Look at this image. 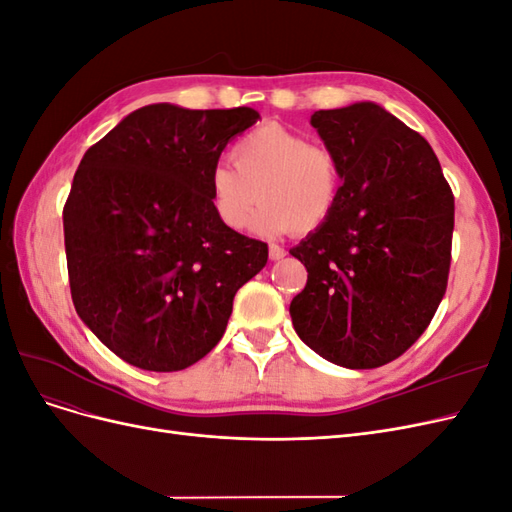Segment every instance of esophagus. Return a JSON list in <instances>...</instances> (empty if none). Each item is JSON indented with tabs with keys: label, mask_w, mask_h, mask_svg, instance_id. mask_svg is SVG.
<instances>
[{
	"label": "esophagus",
	"mask_w": 512,
	"mask_h": 512,
	"mask_svg": "<svg viewBox=\"0 0 512 512\" xmlns=\"http://www.w3.org/2000/svg\"><path fill=\"white\" fill-rule=\"evenodd\" d=\"M286 256V250H284V247L282 245H269V258L271 260H282Z\"/></svg>",
	"instance_id": "esophagus-1"
}]
</instances>
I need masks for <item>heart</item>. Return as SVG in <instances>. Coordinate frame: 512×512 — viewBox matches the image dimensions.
<instances>
[{
	"label": "heart",
	"mask_w": 512,
	"mask_h": 512,
	"mask_svg": "<svg viewBox=\"0 0 512 512\" xmlns=\"http://www.w3.org/2000/svg\"><path fill=\"white\" fill-rule=\"evenodd\" d=\"M235 168L218 164L209 173L213 213L228 230L250 224L258 203L256 230L262 235L318 230L339 200L342 175L333 151L280 123L247 132L230 151Z\"/></svg>",
	"instance_id": "1"
}]
</instances>
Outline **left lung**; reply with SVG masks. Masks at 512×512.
Masks as SVG:
<instances>
[{
	"instance_id": "1",
	"label": "left lung",
	"mask_w": 512,
	"mask_h": 512,
	"mask_svg": "<svg viewBox=\"0 0 512 512\" xmlns=\"http://www.w3.org/2000/svg\"><path fill=\"white\" fill-rule=\"evenodd\" d=\"M312 126L344 183L331 218L290 250L307 269L292 324L322 359L380 367L423 335L444 297L455 196L425 138L374 102L316 111Z\"/></svg>"
}]
</instances>
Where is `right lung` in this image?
I'll return each mask as SVG.
<instances>
[{
  "label": "right lung",
  "mask_w": 512,
  "mask_h": 512,
  "mask_svg": "<svg viewBox=\"0 0 512 512\" xmlns=\"http://www.w3.org/2000/svg\"><path fill=\"white\" fill-rule=\"evenodd\" d=\"M258 117L149 104L85 151L64 205L72 303L126 363L179 371L203 359L237 290L267 265V243L228 230L209 200L211 168Z\"/></svg>",
  "instance_id": "1"
}]
</instances>
